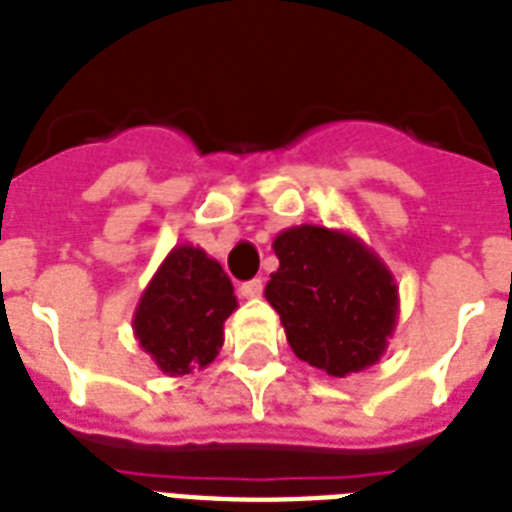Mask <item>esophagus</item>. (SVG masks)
<instances>
[{
	"label": "esophagus",
	"instance_id": "esophagus-1",
	"mask_svg": "<svg viewBox=\"0 0 512 512\" xmlns=\"http://www.w3.org/2000/svg\"><path fill=\"white\" fill-rule=\"evenodd\" d=\"M239 295L244 297V300H255V297L263 295V279H252L247 281V284H241Z\"/></svg>",
	"mask_w": 512,
	"mask_h": 512
}]
</instances>
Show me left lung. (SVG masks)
<instances>
[{
  "mask_svg": "<svg viewBox=\"0 0 512 512\" xmlns=\"http://www.w3.org/2000/svg\"><path fill=\"white\" fill-rule=\"evenodd\" d=\"M279 271L265 300L281 316L289 348L329 377L377 364L396 332L393 273L356 233L292 225L273 239Z\"/></svg>",
  "mask_w": 512,
  "mask_h": 512,
  "instance_id": "1",
  "label": "left lung"
}]
</instances>
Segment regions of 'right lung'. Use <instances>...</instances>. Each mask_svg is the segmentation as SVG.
<instances>
[{"label": "right lung", "instance_id": "add662e5", "mask_svg": "<svg viewBox=\"0 0 512 512\" xmlns=\"http://www.w3.org/2000/svg\"><path fill=\"white\" fill-rule=\"evenodd\" d=\"M239 308L223 265L201 247L177 244L156 268L132 316V332L164 374L207 369L223 348V324Z\"/></svg>", "mask_w": 512, "mask_h": 512}]
</instances>
